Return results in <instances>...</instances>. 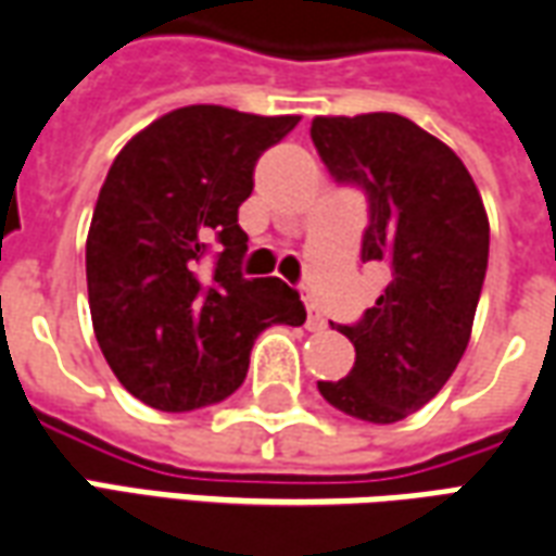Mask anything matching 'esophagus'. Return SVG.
<instances>
[{"instance_id":"1","label":"esophagus","mask_w":556,"mask_h":556,"mask_svg":"<svg viewBox=\"0 0 556 556\" xmlns=\"http://www.w3.org/2000/svg\"><path fill=\"white\" fill-rule=\"evenodd\" d=\"M306 330H313V333L327 330V318L321 315V309H318L315 303H306Z\"/></svg>"}]
</instances>
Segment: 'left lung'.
Returning a JSON list of instances; mask_svg holds the SVG:
<instances>
[{"label":"left lung","mask_w":556,"mask_h":556,"mask_svg":"<svg viewBox=\"0 0 556 556\" xmlns=\"http://www.w3.org/2000/svg\"><path fill=\"white\" fill-rule=\"evenodd\" d=\"M309 137L337 181L369 195L363 262L390 267L372 309L339 327L351 372L318 393L349 417L399 422L441 393L470 342L489 214L453 148L405 115H315Z\"/></svg>","instance_id":"1"}]
</instances>
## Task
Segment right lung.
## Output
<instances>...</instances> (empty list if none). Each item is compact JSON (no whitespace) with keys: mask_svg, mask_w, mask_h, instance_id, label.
<instances>
[{"mask_svg":"<svg viewBox=\"0 0 556 556\" xmlns=\"http://www.w3.org/2000/svg\"><path fill=\"white\" fill-rule=\"evenodd\" d=\"M298 122L181 106L139 130L106 172L86 238L91 325L115 378L151 408L223 402L243 384L265 327L306 321L282 279H243L238 226L255 160ZM211 245L220 253L205 271Z\"/></svg>","mask_w":556,"mask_h":556,"instance_id":"right-lung-1","label":"right lung"}]
</instances>
